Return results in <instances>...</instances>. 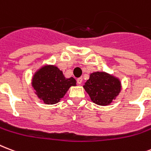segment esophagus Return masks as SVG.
I'll return each instance as SVG.
<instances>
[{
  "instance_id": "34e87169",
  "label": "esophagus",
  "mask_w": 151,
  "mask_h": 151,
  "mask_svg": "<svg viewBox=\"0 0 151 151\" xmlns=\"http://www.w3.org/2000/svg\"><path fill=\"white\" fill-rule=\"evenodd\" d=\"M82 80H83V79H82V78H78L77 81H78V83L79 84V85H81V84L82 83Z\"/></svg>"
}]
</instances>
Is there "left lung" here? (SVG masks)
I'll use <instances>...</instances> for the list:
<instances>
[{"label": "left lung", "mask_w": 151, "mask_h": 151, "mask_svg": "<svg viewBox=\"0 0 151 151\" xmlns=\"http://www.w3.org/2000/svg\"><path fill=\"white\" fill-rule=\"evenodd\" d=\"M92 101L98 105H109L120 92V82L118 79L104 72L90 74L84 86Z\"/></svg>", "instance_id": "left-lung-1"}]
</instances>
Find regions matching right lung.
<instances>
[{
	"instance_id": "right-lung-1",
	"label": "right lung",
	"mask_w": 151,
	"mask_h": 151,
	"mask_svg": "<svg viewBox=\"0 0 151 151\" xmlns=\"http://www.w3.org/2000/svg\"><path fill=\"white\" fill-rule=\"evenodd\" d=\"M73 78H65L63 72L54 65H46L32 78V86L39 98L45 104H54L63 98L70 86H76Z\"/></svg>"
}]
</instances>
